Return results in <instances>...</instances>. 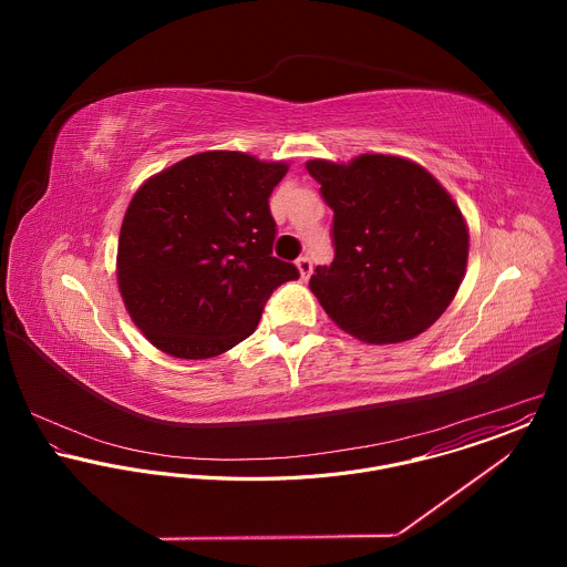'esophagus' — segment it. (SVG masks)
I'll return each instance as SVG.
<instances>
[{"mask_svg": "<svg viewBox=\"0 0 567 567\" xmlns=\"http://www.w3.org/2000/svg\"><path fill=\"white\" fill-rule=\"evenodd\" d=\"M297 268H299V272H301V279H308V277L312 275V259H310L308 255L299 257V259H297Z\"/></svg>", "mask_w": 567, "mask_h": 567, "instance_id": "34e87169", "label": "esophagus"}]
</instances>
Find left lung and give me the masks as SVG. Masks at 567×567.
<instances>
[{
	"label": "left lung",
	"instance_id": "8db88e82",
	"mask_svg": "<svg viewBox=\"0 0 567 567\" xmlns=\"http://www.w3.org/2000/svg\"><path fill=\"white\" fill-rule=\"evenodd\" d=\"M306 167L333 212V261L310 279L329 319L373 344L425 331L465 275L470 234L456 203L430 172L400 157Z\"/></svg>",
	"mask_w": 567,
	"mask_h": 567
}]
</instances>
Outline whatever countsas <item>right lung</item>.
<instances>
[{
    "instance_id": "obj_1",
    "label": "right lung",
    "mask_w": 567,
    "mask_h": 567,
    "mask_svg": "<svg viewBox=\"0 0 567 567\" xmlns=\"http://www.w3.org/2000/svg\"><path fill=\"white\" fill-rule=\"evenodd\" d=\"M288 172L244 153L174 163L133 196L117 246L126 310L165 353L203 360L252 333L270 295L299 279L272 255L268 198Z\"/></svg>"
}]
</instances>
